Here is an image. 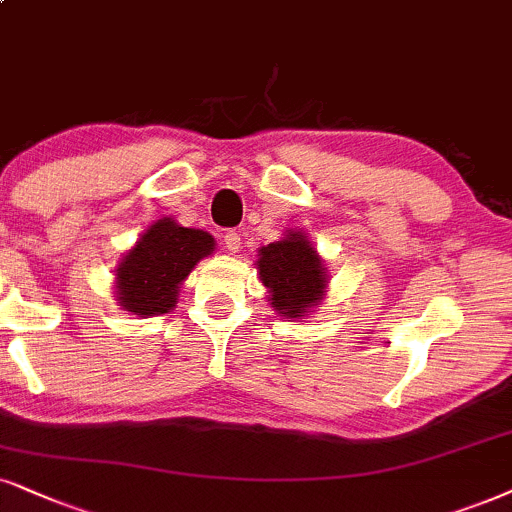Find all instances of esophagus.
Instances as JSON below:
<instances>
[{
	"label": "esophagus",
	"mask_w": 512,
	"mask_h": 512,
	"mask_svg": "<svg viewBox=\"0 0 512 512\" xmlns=\"http://www.w3.org/2000/svg\"><path fill=\"white\" fill-rule=\"evenodd\" d=\"M222 243L229 252H238L241 250V234H236V231H226Z\"/></svg>",
	"instance_id": "1"
}]
</instances>
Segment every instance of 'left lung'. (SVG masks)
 I'll use <instances>...</instances> for the list:
<instances>
[{"label":"left lung","instance_id":"1","mask_svg":"<svg viewBox=\"0 0 512 512\" xmlns=\"http://www.w3.org/2000/svg\"><path fill=\"white\" fill-rule=\"evenodd\" d=\"M260 281L269 290V302L286 319H300L323 300L328 274L319 252L302 231H288L281 241L257 250Z\"/></svg>","mask_w":512,"mask_h":512}]
</instances>
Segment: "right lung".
Segmentation results:
<instances>
[{"mask_svg":"<svg viewBox=\"0 0 512 512\" xmlns=\"http://www.w3.org/2000/svg\"><path fill=\"white\" fill-rule=\"evenodd\" d=\"M212 250L215 238L208 231L186 229L170 217L153 222L115 269L120 307L144 319L167 314L177 304L184 278Z\"/></svg>","mask_w":512,"mask_h":512,"instance_id":"obj_1","label":"right lung"}]
</instances>
